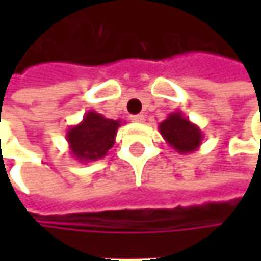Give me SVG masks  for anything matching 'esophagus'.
I'll use <instances>...</instances> for the list:
<instances>
[{
	"instance_id": "34e87169",
	"label": "esophagus",
	"mask_w": 261,
	"mask_h": 261,
	"mask_svg": "<svg viewBox=\"0 0 261 261\" xmlns=\"http://www.w3.org/2000/svg\"><path fill=\"white\" fill-rule=\"evenodd\" d=\"M130 120H132V122H135V123H144V122H145V116L135 115L130 117Z\"/></svg>"
}]
</instances>
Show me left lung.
I'll return each instance as SVG.
<instances>
[{
  "instance_id": "1",
  "label": "left lung",
  "mask_w": 261,
  "mask_h": 261,
  "mask_svg": "<svg viewBox=\"0 0 261 261\" xmlns=\"http://www.w3.org/2000/svg\"><path fill=\"white\" fill-rule=\"evenodd\" d=\"M158 130L166 142L178 154H192L203 142L200 127L190 122L181 112H173L164 122L158 125Z\"/></svg>"
}]
</instances>
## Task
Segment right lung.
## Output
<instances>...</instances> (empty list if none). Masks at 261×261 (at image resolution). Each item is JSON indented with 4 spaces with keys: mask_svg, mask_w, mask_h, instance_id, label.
Returning <instances> with one entry per match:
<instances>
[{
    "mask_svg": "<svg viewBox=\"0 0 261 261\" xmlns=\"http://www.w3.org/2000/svg\"><path fill=\"white\" fill-rule=\"evenodd\" d=\"M120 126V119H107L93 110L87 112L84 119L66 132L69 154L76 161L86 164L101 160L115 145L116 134Z\"/></svg>",
    "mask_w": 261,
    "mask_h": 261,
    "instance_id": "right-lung-1",
    "label": "right lung"
}]
</instances>
